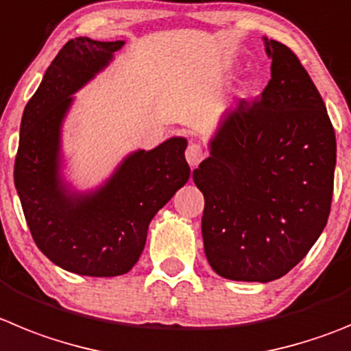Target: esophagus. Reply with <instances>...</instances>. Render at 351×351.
I'll list each match as a JSON object with an SVG mask.
<instances>
[{"mask_svg":"<svg viewBox=\"0 0 351 351\" xmlns=\"http://www.w3.org/2000/svg\"><path fill=\"white\" fill-rule=\"evenodd\" d=\"M204 158H205L204 147H202L200 144H197V143L189 144L188 149H186V160H188L189 167L200 165V162H202V160H204Z\"/></svg>","mask_w":351,"mask_h":351,"instance_id":"obj_1","label":"esophagus"}]
</instances>
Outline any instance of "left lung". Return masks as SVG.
Here are the masks:
<instances>
[{
	"label": "left lung",
	"mask_w": 351,
	"mask_h": 351,
	"mask_svg": "<svg viewBox=\"0 0 351 351\" xmlns=\"http://www.w3.org/2000/svg\"><path fill=\"white\" fill-rule=\"evenodd\" d=\"M271 80L223 114L210 156L193 170L204 193L207 261L223 278L271 282L291 271L327 224L336 136L294 51L265 38Z\"/></svg>",
	"instance_id": "8db88e82"
}]
</instances>
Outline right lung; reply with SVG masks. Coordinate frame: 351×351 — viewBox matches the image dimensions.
<instances>
[{
	"instance_id": "add662e5",
	"label": "right lung",
	"mask_w": 351,
	"mask_h": 351,
	"mask_svg": "<svg viewBox=\"0 0 351 351\" xmlns=\"http://www.w3.org/2000/svg\"><path fill=\"white\" fill-rule=\"evenodd\" d=\"M125 41L69 40L29 99L21 121L14 181L38 249L53 265L86 276H118L139 261L154 214L188 182V141L170 137L134 151L88 193L60 176V128L73 94L111 62Z\"/></svg>"
}]
</instances>
